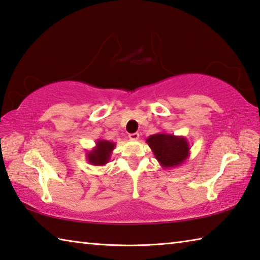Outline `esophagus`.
<instances>
[{
  "label": "esophagus",
  "instance_id": "obj_1",
  "mask_svg": "<svg viewBox=\"0 0 260 260\" xmlns=\"http://www.w3.org/2000/svg\"><path fill=\"white\" fill-rule=\"evenodd\" d=\"M128 138H129L131 140L136 141V140H139V138H140V134H139V133H133V134H129V135H128Z\"/></svg>",
  "mask_w": 260,
  "mask_h": 260
}]
</instances>
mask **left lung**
<instances>
[{
	"mask_svg": "<svg viewBox=\"0 0 260 260\" xmlns=\"http://www.w3.org/2000/svg\"><path fill=\"white\" fill-rule=\"evenodd\" d=\"M146 143L164 169L179 167L190 157V144L184 136L157 133L150 135Z\"/></svg>",
	"mask_w": 260,
	"mask_h": 260,
	"instance_id": "8db88e82",
	"label": "left lung"
}]
</instances>
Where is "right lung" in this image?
Masks as SVG:
<instances>
[{"mask_svg": "<svg viewBox=\"0 0 260 260\" xmlns=\"http://www.w3.org/2000/svg\"><path fill=\"white\" fill-rule=\"evenodd\" d=\"M115 146L116 143L111 141L99 139L95 141V146L86 153V160L93 166H105L109 162Z\"/></svg>", "mask_w": 260, "mask_h": 260, "instance_id": "obj_1", "label": "right lung"}]
</instances>
